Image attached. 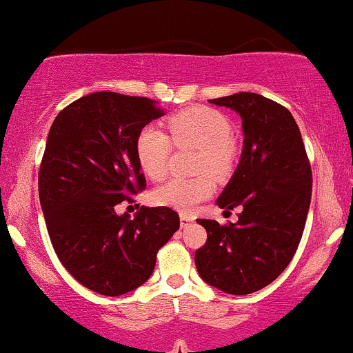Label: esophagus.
<instances>
[{"label":"esophagus","mask_w":353,"mask_h":353,"mask_svg":"<svg viewBox=\"0 0 353 353\" xmlns=\"http://www.w3.org/2000/svg\"><path fill=\"white\" fill-rule=\"evenodd\" d=\"M192 221H194V218H192L190 215H185V213H181V226H182V228H185V226L190 225Z\"/></svg>","instance_id":"obj_1"}]
</instances>
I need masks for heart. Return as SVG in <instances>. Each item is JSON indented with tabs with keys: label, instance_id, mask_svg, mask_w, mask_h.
I'll list each match as a JSON object with an SVG mask.
<instances>
[{
	"label": "heart",
	"instance_id": "1",
	"mask_svg": "<svg viewBox=\"0 0 353 353\" xmlns=\"http://www.w3.org/2000/svg\"><path fill=\"white\" fill-rule=\"evenodd\" d=\"M169 136L176 146L199 148L197 171L192 179H171L151 194L153 203L177 212L189 213L215 192V181L210 176L225 177L233 171L236 145L231 140V122L225 114L212 107H190L168 120ZM137 158L141 171L153 181L168 174L172 145L163 130L148 125L137 137Z\"/></svg>",
	"mask_w": 353,
	"mask_h": 353
}]
</instances>
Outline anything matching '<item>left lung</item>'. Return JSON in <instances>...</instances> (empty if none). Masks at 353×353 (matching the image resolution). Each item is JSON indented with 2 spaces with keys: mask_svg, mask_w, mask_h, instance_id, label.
<instances>
[{
  "mask_svg": "<svg viewBox=\"0 0 353 353\" xmlns=\"http://www.w3.org/2000/svg\"><path fill=\"white\" fill-rule=\"evenodd\" d=\"M243 120L238 168L216 199L241 208L236 223L197 220L207 243L195 252L203 282L230 295H249L274 282L295 256L311 203L313 176L300 128L288 109L256 92L218 97Z\"/></svg>",
  "mask_w": 353,
  "mask_h": 353,
  "instance_id": "obj_1",
  "label": "left lung"
}]
</instances>
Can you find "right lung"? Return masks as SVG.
Listing matches in <instances>:
<instances>
[{
  "instance_id": "obj_1",
  "label": "right lung",
  "mask_w": 353,
  "mask_h": 353,
  "mask_svg": "<svg viewBox=\"0 0 353 353\" xmlns=\"http://www.w3.org/2000/svg\"><path fill=\"white\" fill-rule=\"evenodd\" d=\"M161 115L148 97L101 91L71 102L48 132L39 172L48 236L65 269L101 295L143 285L179 230V215L168 207H141L133 218L115 212L146 187L137 137Z\"/></svg>"
}]
</instances>
